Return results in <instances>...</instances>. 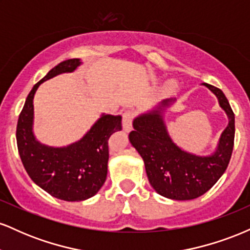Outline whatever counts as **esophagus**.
Here are the masks:
<instances>
[{"mask_svg":"<svg viewBox=\"0 0 250 250\" xmlns=\"http://www.w3.org/2000/svg\"><path fill=\"white\" fill-rule=\"evenodd\" d=\"M122 127L125 131H130L133 128V114L125 110L122 115Z\"/></svg>","mask_w":250,"mask_h":250,"instance_id":"34e87169","label":"esophagus"}]
</instances>
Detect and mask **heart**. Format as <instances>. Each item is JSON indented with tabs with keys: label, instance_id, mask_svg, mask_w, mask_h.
<instances>
[{
	"label": "heart",
	"instance_id": "1",
	"mask_svg": "<svg viewBox=\"0 0 250 250\" xmlns=\"http://www.w3.org/2000/svg\"><path fill=\"white\" fill-rule=\"evenodd\" d=\"M166 87H167L168 90H173V89H175V87H176V82H175L174 80H169L167 84H166Z\"/></svg>",
	"mask_w": 250,
	"mask_h": 250
}]
</instances>
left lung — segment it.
Masks as SVG:
<instances>
[{
    "label": "left lung",
    "mask_w": 250,
    "mask_h": 250,
    "mask_svg": "<svg viewBox=\"0 0 250 250\" xmlns=\"http://www.w3.org/2000/svg\"><path fill=\"white\" fill-rule=\"evenodd\" d=\"M216 96L228 125L221 134L214 153L207 156L183 150L171 140L163 113L176 99L163 100L147 113L135 117L129 134L131 146L145 162L149 183L157 194L170 200L186 201L201 196L226 171L234 147L235 116L221 89L202 83Z\"/></svg>",
    "instance_id": "8db88e82"
}]
</instances>
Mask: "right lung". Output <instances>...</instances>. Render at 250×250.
<instances>
[{
  "mask_svg": "<svg viewBox=\"0 0 250 250\" xmlns=\"http://www.w3.org/2000/svg\"><path fill=\"white\" fill-rule=\"evenodd\" d=\"M82 62L65 60L34 85L20 114L16 128L19 154L30 179L56 199L79 202L90 199L107 179L108 139L122 129L120 115L102 114L79 141L51 147L37 141L34 134V96L40 84L60 74L73 73Z\"/></svg>",
  "mask_w": 250,
  "mask_h": 250,
  "instance_id": "obj_1",
  "label": "right lung"
}]
</instances>
